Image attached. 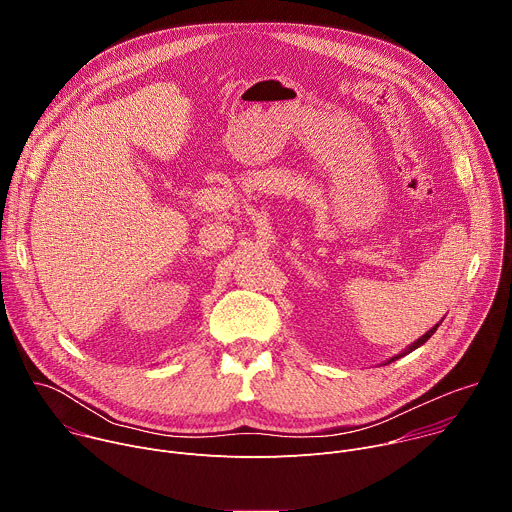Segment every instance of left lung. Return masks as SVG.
Instances as JSON below:
<instances>
[{
  "instance_id": "obj_1",
  "label": "left lung",
  "mask_w": 512,
  "mask_h": 512,
  "mask_svg": "<svg viewBox=\"0 0 512 512\" xmlns=\"http://www.w3.org/2000/svg\"><path fill=\"white\" fill-rule=\"evenodd\" d=\"M440 324H442V322H440ZM440 324H435V326H433V328H431V330H427V332H425V334H423V336H421V338H417V340H415V342H413V344H411V346H407V348H405V352H401V354H397V356H393V358H391V360H387V364H389V362H393V360H397V358H401V356H405V354H409V352H411V350H415V348H419V346H421V344H425V342H427V340H429V338H431V336H433V332H435V330H437V326H440Z\"/></svg>"
}]
</instances>
